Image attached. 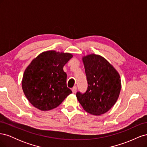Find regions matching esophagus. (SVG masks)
I'll list each match as a JSON object with an SVG mask.
<instances>
[{
  "label": "esophagus",
  "instance_id": "1",
  "mask_svg": "<svg viewBox=\"0 0 147 147\" xmlns=\"http://www.w3.org/2000/svg\"><path fill=\"white\" fill-rule=\"evenodd\" d=\"M77 90V86H74V87L72 88V91L73 93H75V92H76Z\"/></svg>",
  "mask_w": 147,
  "mask_h": 147
}]
</instances>
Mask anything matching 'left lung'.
I'll list each match as a JSON object with an SVG mask.
<instances>
[{
	"label": "left lung",
	"mask_w": 147,
	"mask_h": 147,
	"mask_svg": "<svg viewBox=\"0 0 147 147\" xmlns=\"http://www.w3.org/2000/svg\"><path fill=\"white\" fill-rule=\"evenodd\" d=\"M88 87L84 93L78 91L77 99L88 113L100 115L112 107L121 90L119 75L103 57L90 55L83 57Z\"/></svg>",
	"instance_id": "obj_1"
}]
</instances>
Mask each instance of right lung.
Returning a JSON list of instances; mask_svg holds the SVG:
<instances>
[{"label":"right lung","mask_w":147,"mask_h":147,"mask_svg":"<svg viewBox=\"0 0 147 147\" xmlns=\"http://www.w3.org/2000/svg\"><path fill=\"white\" fill-rule=\"evenodd\" d=\"M72 56L70 53L45 51L26 68L22 88L35 107L42 111L55 109L72 92L67 86V74L63 70V67Z\"/></svg>","instance_id":"1"}]
</instances>
